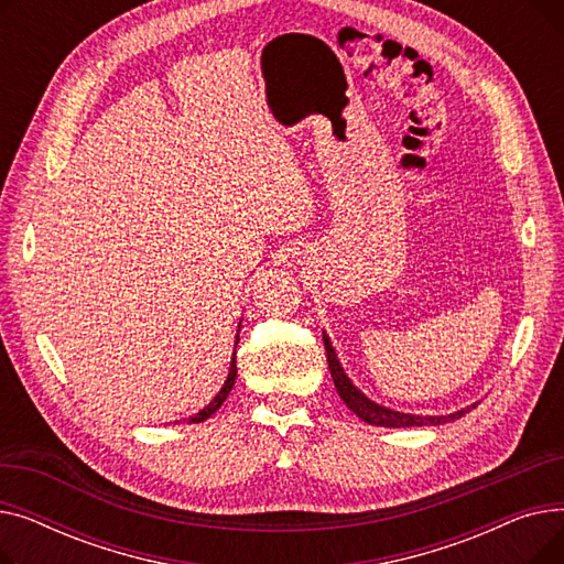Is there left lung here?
<instances>
[{
	"mask_svg": "<svg viewBox=\"0 0 564 564\" xmlns=\"http://www.w3.org/2000/svg\"><path fill=\"white\" fill-rule=\"evenodd\" d=\"M324 349H327V361H329V370L336 383V391L343 398V402L357 413L361 421H366L368 425H377V427H421V425H438V423H446V421H457L462 419L464 413H468L470 409H462L457 413H451V416H411V413H400L387 406H379L375 402H370L354 383L347 379V375L343 372L338 359H336V351L329 343V338L324 336ZM476 406V404H473Z\"/></svg>",
	"mask_w": 564,
	"mask_h": 564,
	"instance_id": "8db88e82",
	"label": "left lung"
}]
</instances>
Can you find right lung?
<instances>
[{
	"label": "right lung",
	"mask_w": 564,
	"mask_h": 564,
	"mask_svg": "<svg viewBox=\"0 0 564 564\" xmlns=\"http://www.w3.org/2000/svg\"><path fill=\"white\" fill-rule=\"evenodd\" d=\"M235 377H237V366H235V357H232V361H230V372H228V379H226V383H224V389L219 391V395L207 404L205 409H200L198 413H194V416H189L187 419V423H203L205 419H210L213 413L224 404V400L228 398V393H230V389H232V383H235Z\"/></svg>",
	"instance_id": "right-lung-1"
}]
</instances>
